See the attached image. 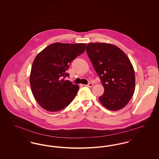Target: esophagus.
<instances>
[{"label":"esophagus","mask_w":159,"mask_h":159,"mask_svg":"<svg viewBox=\"0 0 159 159\" xmlns=\"http://www.w3.org/2000/svg\"><path fill=\"white\" fill-rule=\"evenodd\" d=\"M84 86H88V87H92L93 86V84L92 83H89V84H86V85H84Z\"/></svg>","instance_id":"esophagus-1"}]
</instances>
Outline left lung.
Returning a JSON list of instances; mask_svg holds the SVG:
<instances>
[{
	"label": "left lung",
	"instance_id": "obj_1",
	"mask_svg": "<svg viewBox=\"0 0 159 159\" xmlns=\"http://www.w3.org/2000/svg\"><path fill=\"white\" fill-rule=\"evenodd\" d=\"M86 50L104 88L100 102L110 110L123 108L135 88V71L128 56L110 43H89Z\"/></svg>",
	"mask_w": 159,
	"mask_h": 159
}]
</instances>
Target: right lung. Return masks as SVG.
<instances>
[{
  "mask_svg": "<svg viewBox=\"0 0 159 159\" xmlns=\"http://www.w3.org/2000/svg\"><path fill=\"white\" fill-rule=\"evenodd\" d=\"M86 44L54 43L36 57L30 76L31 89L39 104L49 111H58L71 103L79 87L66 73L70 63L83 53Z\"/></svg>",
  "mask_w": 159,
  "mask_h": 159,
  "instance_id": "1",
  "label": "right lung"
}]
</instances>
